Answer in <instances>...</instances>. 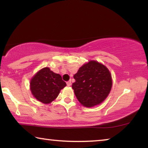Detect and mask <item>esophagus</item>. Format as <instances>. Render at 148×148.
<instances>
[{"label": "esophagus", "instance_id": "esophagus-1", "mask_svg": "<svg viewBox=\"0 0 148 148\" xmlns=\"http://www.w3.org/2000/svg\"><path fill=\"white\" fill-rule=\"evenodd\" d=\"M66 85L67 86H71V81H69L66 82Z\"/></svg>", "mask_w": 148, "mask_h": 148}]
</instances>
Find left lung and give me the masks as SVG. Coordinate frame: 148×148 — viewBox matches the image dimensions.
Returning a JSON list of instances; mask_svg holds the SVG:
<instances>
[{
	"instance_id": "8db88e82",
	"label": "left lung",
	"mask_w": 148,
	"mask_h": 148,
	"mask_svg": "<svg viewBox=\"0 0 148 148\" xmlns=\"http://www.w3.org/2000/svg\"><path fill=\"white\" fill-rule=\"evenodd\" d=\"M74 78L76 82L72 87L75 95L86 107L102 103L112 89V76L109 70L95 61H90L80 67Z\"/></svg>"
}]
</instances>
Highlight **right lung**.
I'll use <instances>...</instances> for the list:
<instances>
[{"label": "right lung", "mask_w": 148, "mask_h": 148, "mask_svg": "<svg viewBox=\"0 0 148 148\" xmlns=\"http://www.w3.org/2000/svg\"><path fill=\"white\" fill-rule=\"evenodd\" d=\"M66 86L61 75L54 73L48 67L37 72L30 83L32 95L44 104H49L54 101L60 91Z\"/></svg>", "instance_id": "add662e5"}]
</instances>
